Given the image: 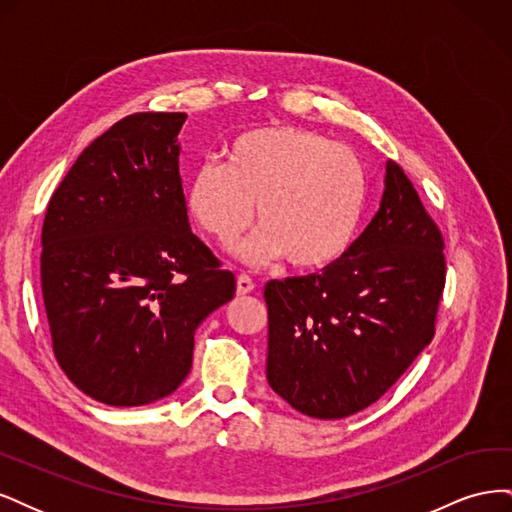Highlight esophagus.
<instances>
[{"mask_svg": "<svg viewBox=\"0 0 512 512\" xmlns=\"http://www.w3.org/2000/svg\"><path fill=\"white\" fill-rule=\"evenodd\" d=\"M254 288H256V284H254V280H252L250 275L241 273V275L237 277V292H239V294H250Z\"/></svg>", "mask_w": 512, "mask_h": 512, "instance_id": "34e87169", "label": "esophagus"}]
</instances>
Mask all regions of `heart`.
<instances>
[{"mask_svg":"<svg viewBox=\"0 0 512 512\" xmlns=\"http://www.w3.org/2000/svg\"><path fill=\"white\" fill-rule=\"evenodd\" d=\"M258 235L239 247L245 260L284 256L288 265L316 271L342 258L359 232L367 175L356 153L318 132L260 128L239 134L226 164H200L188 185L196 224L220 243L252 226Z\"/></svg>","mask_w":512,"mask_h":512,"instance_id":"1","label":"heart"}]
</instances>
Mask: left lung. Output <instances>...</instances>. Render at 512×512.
<instances>
[{"mask_svg":"<svg viewBox=\"0 0 512 512\" xmlns=\"http://www.w3.org/2000/svg\"><path fill=\"white\" fill-rule=\"evenodd\" d=\"M384 185L374 220L335 265L265 286L267 380L307 416L365 410L436 335L442 232L393 160Z\"/></svg>","mask_w":512,"mask_h":512,"instance_id":"1","label":"left lung"}]
</instances>
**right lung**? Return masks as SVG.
Masks as SVG:
<instances>
[{"instance_id": "1", "label": "right lung", "mask_w": 512, "mask_h": 512, "mask_svg": "<svg viewBox=\"0 0 512 512\" xmlns=\"http://www.w3.org/2000/svg\"><path fill=\"white\" fill-rule=\"evenodd\" d=\"M185 113H134L91 143L42 224V299L59 367L91 399L145 406L190 374L194 331L235 275L190 230Z\"/></svg>"}]
</instances>
